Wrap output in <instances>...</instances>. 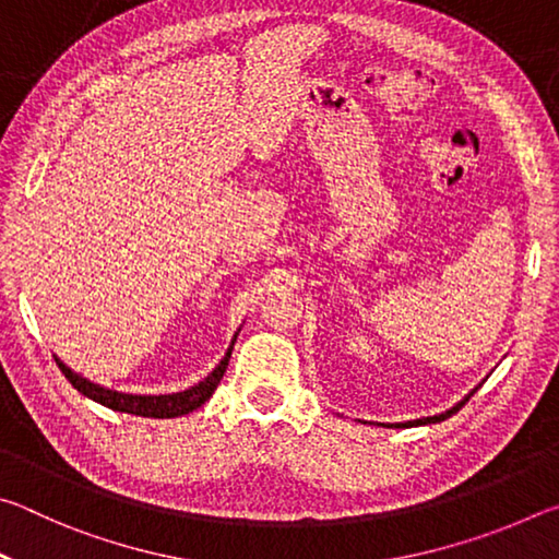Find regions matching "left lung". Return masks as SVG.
<instances>
[{
	"label": "left lung",
	"instance_id": "obj_1",
	"mask_svg": "<svg viewBox=\"0 0 559 559\" xmlns=\"http://www.w3.org/2000/svg\"><path fill=\"white\" fill-rule=\"evenodd\" d=\"M480 386V384H478ZM478 386H473V390L463 396L461 402H456L451 406V409H447V412H441V414H433V416H421V419H412V421H400V424H382V427H386V429H409V427H424V424H439V421H443V419H449L451 414H456L463 404H466L471 396H473V392L478 390Z\"/></svg>",
	"mask_w": 559,
	"mask_h": 559
}]
</instances>
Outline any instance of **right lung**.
Segmentation results:
<instances>
[{"label":"right lung","mask_w":559,"mask_h":559,"mask_svg":"<svg viewBox=\"0 0 559 559\" xmlns=\"http://www.w3.org/2000/svg\"><path fill=\"white\" fill-rule=\"evenodd\" d=\"M239 330H236V333H234L231 345L224 353L222 362L216 365L214 370L206 374L202 382H197L194 386H187V390L173 392V394H130V392L108 390V386L91 382L88 377L73 372L71 367L63 365L59 357H53V359H56V365H59V370L66 374V380H69L75 386V390H79L83 396H88V400L98 402L103 406H108V409H112V412H126V414H135V416H150V419H175V416H185L189 412H194L197 406H202L214 394L216 384L222 382L226 367H229L231 349H234V343H236V335H239Z\"/></svg>","instance_id":"add662e5"}]
</instances>
